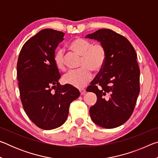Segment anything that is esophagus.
Here are the masks:
<instances>
[{"instance_id": "34e87169", "label": "esophagus", "mask_w": 158, "mask_h": 158, "mask_svg": "<svg viewBox=\"0 0 158 158\" xmlns=\"http://www.w3.org/2000/svg\"><path fill=\"white\" fill-rule=\"evenodd\" d=\"M79 91L80 93H81V95H84L85 93V89H79Z\"/></svg>"}]
</instances>
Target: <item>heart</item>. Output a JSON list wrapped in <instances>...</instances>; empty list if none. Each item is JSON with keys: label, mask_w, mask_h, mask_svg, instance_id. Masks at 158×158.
Segmentation results:
<instances>
[{"label": "heart", "mask_w": 158, "mask_h": 158, "mask_svg": "<svg viewBox=\"0 0 158 158\" xmlns=\"http://www.w3.org/2000/svg\"><path fill=\"white\" fill-rule=\"evenodd\" d=\"M73 52L82 56L80 67L77 70L69 71L63 77V82L74 88L81 89L88 84L92 79L93 71H98L102 68L106 59V50L101 44H95L86 39L77 37L69 44ZM53 63L57 69L64 71L66 68L64 51L58 48L53 54Z\"/></svg>", "instance_id": "1"}]
</instances>
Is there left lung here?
Instances as JSON below:
<instances>
[{
  "instance_id": "left-lung-1",
  "label": "left lung",
  "mask_w": 158,
  "mask_h": 158,
  "mask_svg": "<svg viewBox=\"0 0 158 158\" xmlns=\"http://www.w3.org/2000/svg\"><path fill=\"white\" fill-rule=\"evenodd\" d=\"M85 37L100 42L106 50L105 64L86 89L98 98L89 109L90 118L104 128L118 127L130 118L140 91L137 53L126 37L110 29Z\"/></svg>"
}]
</instances>
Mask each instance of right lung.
<instances>
[{
    "mask_svg": "<svg viewBox=\"0 0 158 158\" xmlns=\"http://www.w3.org/2000/svg\"><path fill=\"white\" fill-rule=\"evenodd\" d=\"M63 32L43 29L23 44L17 65L20 98L31 121L43 130H53L68 118L69 107L79 90L58 82L60 74L53 54L63 40Z\"/></svg>",
    "mask_w": 158,
    "mask_h": 158,
    "instance_id": "right-lung-1",
    "label": "right lung"
}]
</instances>
